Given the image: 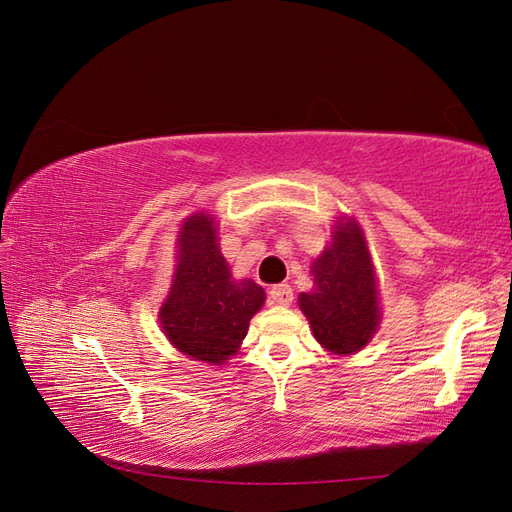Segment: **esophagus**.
I'll use <instances>...</instances> for the list:
<instances>
[{
    "mask_svg": "<svg viewBox=\"0 0 512 512\" xmlns=\"http://www.w3.org/2000/svg\"><path fill=\"white\" fill-rule=\"evenodd\" d=\"M269 294H271V301H273L275 305H284V307H288V305L292 303V299H294L292 288H290L288 284H277V286H273V288L269 290Z\"/></svg>",
    "mask_w": 512,
    "mask_h": 512,
    "instance_id": "34e87169",
    "label": "esophagus"
}]
</instances>
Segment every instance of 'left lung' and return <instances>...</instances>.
<instances>
[{"mask_svg": "<svg viewBox=\"0 0 512 512\" xmlns=\"http://www.w3.org/2000/svg\"><path fill=\"white\" fill-rule=\"evenodd\" d=\"M312 273L314 290L299 294V307L318 344L333 354L359 352L380 324L376 273L359 222L339 218Z\"/></svg>", "mask_w": 512, "mask_h": 512, "instance_id": "left-lung-1", "label": "left lung"}]
</instances>
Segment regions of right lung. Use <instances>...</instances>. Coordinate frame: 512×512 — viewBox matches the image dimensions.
<instances>
[{"label": "right lung", "mask_w": 512, "mask_h": 512, "mask_svg": "<svg viewBox=\"0 0 512 512\" xmlns=\"http://www.w3.org/2000/svg\"><path fill=\"white\" fill-rule=\"evenodd\" d=\"M177 237L173 284L158 314L162 331L190 359L224 365L265 303V290L247 277L232 280L209 213L190 215Z\"/></svg>", "instance_id": "right-lung-1"}]
</instances>
